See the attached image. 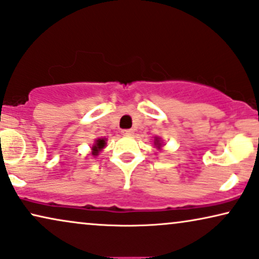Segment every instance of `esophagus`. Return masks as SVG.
Returning <instances> with one entry per match:
<instances>
[{
  "label": "esophagus",
  "instance_id": "1",
  "mask_svg": "<svg viewBox=\"0 0 259 259\" xmlns=\"http://www.w3.org/2000/svg\"><path fill=\"white\" fill-rule=\"evenodd\" d=\"M134 134V130L133 129H124L122 130V135L124 136H132Z\"/></svg>",
  "mask_w": 259,
  "mask_h": 259
}]
</instances>
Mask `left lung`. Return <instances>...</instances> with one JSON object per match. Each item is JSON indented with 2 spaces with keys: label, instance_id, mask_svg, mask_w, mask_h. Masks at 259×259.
<instances>
[{
  "label": "left lung",
  "instance_id": "left-lung-1",
  "mask_svg": "<svg viewBox=\"0 0 259 259\" xmlns=\"http://www.w3.org/2000/svg\"><path fill=\"white\" fill-rule=\"evenodd\" d=\"M155 144H156V147H157V148H160V147H161L160 140H158V139H156V140H155Z\"/></svg>",
  "mask_w": 259,
  "mask_h": 259
}]
</instances>
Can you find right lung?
<instances>
[{
	"mask_svg": "<svg viewBox=\"0 0 259 259\" xmlns=\"http://www.w3.org/2000/svg\"><path fill=\"white\" fill-rule=\"evenodd\" d=\"M105 147V140L104 139H98L97 141H96L95 146L92 147V155H98L99 150H102L103 148Z\"/></svg>",
	"mask_w": 259,
	"mask_h": 259,
	"instance_id": "right-lung-1",
	"label": "right lung"
}]
</instances>
